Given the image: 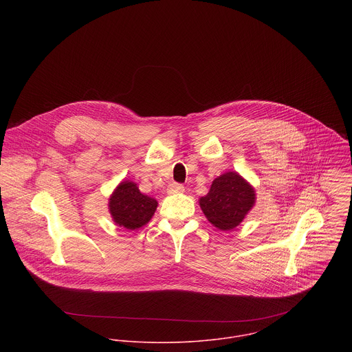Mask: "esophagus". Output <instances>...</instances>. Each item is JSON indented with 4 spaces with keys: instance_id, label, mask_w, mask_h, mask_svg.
<instances>
[{
    "instance_id": "esophagus-1",
    "label": "esophagus",
    "mask_w": 352,
    "mask_h": 352,
    "mask_svg": "<svg viewBox=\"0 0 352 352\" xmlns=\"http://www.w3.org/2000/svg\"><path fill=\"white\" fill-rule=\"evenodd\" d=\"M179 192H184V187L182 184H177V183L169 184L168 194H179Z\"/></svg>"
}]
</instances>
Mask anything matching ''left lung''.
I'll return each mask as SVG.
<instances>
[{
    "label": "left lung",
    "mask_w": 352,
    "mask_h": 352,
    "mask_svg": "<svg viewBox=\"0 0 352 352\" xmlns=\"http://www.w3.org/2000/svg\"><path fill=\"white\" fill-rule=\"evenodd\" d=\"M254 201L256 194L251 184L237 172H226L212 182L199 204L208 222L226 232L244 221Z\"/></svg>",
    "instance_id": "1"
}]
</instances>
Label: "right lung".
Masks as SVG:
<instances>
[{"label": "right lung", "mask_w": 352, "mask_h": 352, "mask_svg": "<svg viewBox=\"0 0 352 352\" xmlns=\"http://www.w3.org/2000/svg\"><path fill=\"white\" fill-rule=\"evenodd\" d=\"M157 204L154 198L144 195L135 183L124 180L109 197L108 208L116 225L135 230L151 221Z\"/></svg>", "instance_id": "obj_1"}]
</instances>
